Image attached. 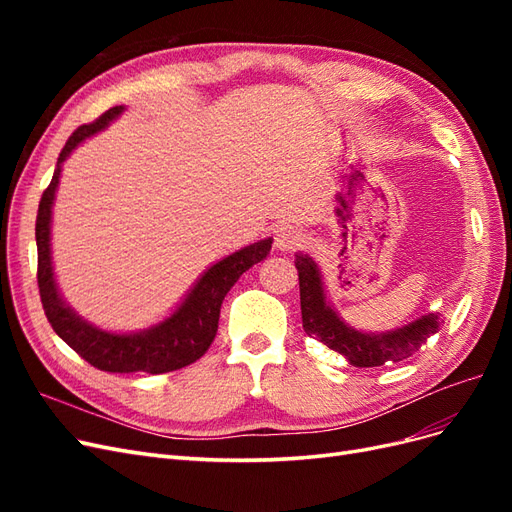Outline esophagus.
<instances>
[{
	"instance_id": "34e87169",
	"label": "esophagus",
	"mask_w": 512,
	"mask_h": 512,
	"mask_svg": "<svg viewBox=\"0 0 512 512\" xmlns=\"http://www.w3.org/2000/svg\"><path fill=\"white\" fill-rule=\"evenodd\" d=\"M299 245H301V232L294 226L284 224L275 230V247L280 252H292L297 250Z\"/></svg>"
}]
</instances>
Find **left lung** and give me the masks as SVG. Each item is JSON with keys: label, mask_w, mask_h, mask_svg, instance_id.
I'll list each match as a JSON object with an SVG mask.
<instances>
[{"label": "left lung", "mask_w": 512, "mask_h": 512, "mask_svg": "<svg viewBox=\"0 0 512 512\" xmlns=\"http://www.w3.org/2000/svg\"><path fill=\"white\" fill-rule=\"evenodd\" d=\"M294 267L299 271L305 333L309 337H316L318 342L337 354H342L354 367H380L389 361H404L427 342V337L438 333L442 327L440 314H427L393 331H356L348 322H344V318L335 312V307L327 299L318 262L309 254L297 252L294 254Z\"/></svg>", "instance_id": "8db88e82"}]
</instances>
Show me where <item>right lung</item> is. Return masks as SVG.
I'll return each mask as SVG.
<instances>
[{"label": "right lung", "instance_id": "obj_1", "mask_svg": "<svg viewBox=\"0 0 512 512\" xmlns=\"http://www.w3.org/2000/svg\"><path fill=\"white\" fill-rule=\"evenodd\" d=\"M126 106H113L96 119L94 123L81 126L61 149L57 158V168L49 188L44 190L36 218V245H38V288L44 314L49 318L53 331L64 342L81 354L87 363L102 371L113 374H132V371H145V374H166L185 365L198 361L203 356L218 333L220 307L226 292L235 286L239 277L254 267L256 262L265 260L271 252L273 239H260L232 252L211 265L196 284L185 294V299L158 324L134 333H113L91 324L64 301L55 282L53 256H51V222L53 203L59 188L61 164L70 153L79 147L85 138L94 136L108 128Z\"/></svg>", "mask_w": 512, "mask_h": 512}]
</instances>
